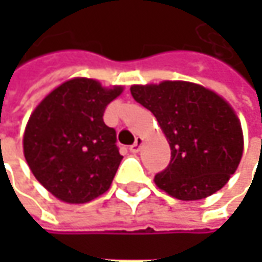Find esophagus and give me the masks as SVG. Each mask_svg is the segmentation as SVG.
I'll return each mask as SVG.
<instances>
[{
  "mask_svg": "<svg viewBox=\"0 0 262 262\" xmlns=\"http://www.w3.org/2000/svg\"><path fill=\"white\" fill-rule=\"evenodd\" d=\"M141 144H143V138L137 137L136 141H134V144L129 147V151H131V153H138V151H140V148H141Z\"/></svg>",
  "mask_w": 262,
  "mask_h": 262,
  "instance_id": "esophagus-1",
  "label": "esophagus"
}]
</instances>
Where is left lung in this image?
<instances>
[{
	"label": "left lung",
	"mask_w": 262,
	"mask_h": 262,
	"mask_svg": "<svg viewBox=\"0 0 262 262\" xmlns=\"http://www.w3.org/2000/svg\"><path fill=\"white\" fill-rule=\"evenodd\" d=\"M131 95L156 116L170 147L169 166L155 176L159 189L195 201L226 185L244 153L241 121L226 99L182 80L133 84Z\"/></svg>",
	"instance_id": "1"
}]
</instances>
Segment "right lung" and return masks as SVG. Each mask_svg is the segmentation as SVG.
<instances>
[{
    "label": "right lung",
    "instance_id": "add662e5",
    "mask_svg": "<svg viewBox=\"0 0 262 262\" xmlns=\"http://www.w3.org/2000/svg\"><path fill=\"white\" fill-rule=\"evenodd\" d=\"M124 86L74 77L40 100L26 124L23 153L35 178L68 204H84L111 188L122 156L106 106Z\"/></svg>",
    "mask_w": 262,
    "mask_h": 262
}]
</instances>
